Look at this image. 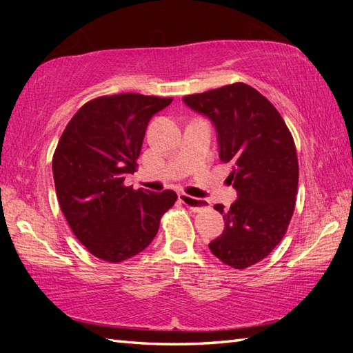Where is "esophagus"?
Wrapping results in <instances>:
<instances>
[{
    "mask_svg": "<svg viewBox=\"0 0 353 353\" xmlns=\"http://www.w3.org/2000/svg\"><path fill=\"white\" fill-rule=\"evenodd\" d=\"M179 199H181V202L183 205H187L188 208H191L193 212H201L204 210V208H208L210 207V201L207 199H199V198H193V196L190 194H179Z\"/></svg>",
    "mask_w": 353,
    "mask_h": 353,
    "instance_id": "esophagus-1",
    "label": "esophagus"
}]
</instances>
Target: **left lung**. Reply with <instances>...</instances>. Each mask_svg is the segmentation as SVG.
<instances>
[{"label":"left lung","mask_w":353,"mask_h":353,"mask_svg":"<svg viewBox=\"0 0 353 353\" xmlns=\"http://www.w3.org/2000/svg\"><path fill=\"white\" fill-rule=\"evenodd\" d=\"M183 103L212 119L238 193L229 210L214 205L225 227L208 248L224 265L244 270L270 255L288 229L299 183L294 140L276 107L248 83L188 94Z\"/></svg>","instance_id":"left-lung-1"}]
</instances>
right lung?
<instances>
[{
	"label": "right lung",
	"mask_w": 353,
	"mask_h": 353,
	"mask_svg": "<svg viewBox=\"0 0 353 353\" xmlns=\"http://www.w3.org/2000/svg\"><path fill=\"white\" fill-rule=\"evenodd\" d=\"M172 98L119 93L83 104L52 155L56 194L77 240L98 259L119 263L145 250L174 205L172 190L124 185L137 171L149 119Z\"/></svg>",
	"instance_id": "1"
}]
</instances>
